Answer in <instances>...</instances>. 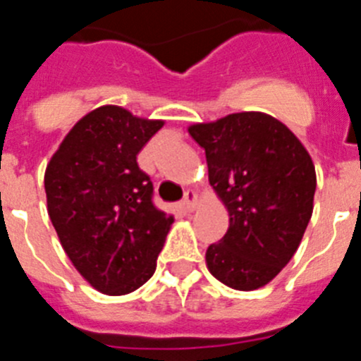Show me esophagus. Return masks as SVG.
Masks as SVG:
<instances>
[{
	"label": "esophagus",
	"instance_id": "34e87169",
	"mask_svg": "<svg viewBox=\"0 0 361 361\" xmlns=\"http://www.w3.org/2000/svg\"><path fill=\"white\" fill-rule=\"evenodd\" d=\"M197 202H199V195H197V191L193 190H188L184 193V200H183V206L186 212H193L197 208Z\"/></svg>",
	"mask_w": 361,
	"mask_h": 361
}]
</instances>
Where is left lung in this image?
I'll use <instances>...</instances> for the list:
<instances>
[{
  "label": "left lung",
  "instance_id": "obj_1",
  "mask_svg": "<svg viewBox=\"0 0 361 361\" xmlns=\"http://www.w3.org/2000/svg\"><path fill=\"white\" fill-rule=\"evenodd\" d=\"M209 184L229 213V228L206 251L216 280L238 291L262 288L298 250L312 215L317 173L295 133L262 111L191 124Z\"/></svg>",
  "mask_w": 361,
  "mask_h": 361
}]
</instances>
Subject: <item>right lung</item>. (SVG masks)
<instances>
[{
	"label": "right lung",
	"mask_w": 361,
	"mask_h": 361,
	"mask_svg": "<svg viewBox=\"0 0 361 361\" xmlns=\"http://www.w3.org/2000/svg\"><path fill=\"white\" fill-rule=\"evenodd\" d=\"M164 121L114 104L75 123L44 171L49 215L73 267L104 295H126L152 279L173 216L155 208L137 164Z\"/></svg>",
	"instance_id": "right-lung-1"
}]
</instances>
